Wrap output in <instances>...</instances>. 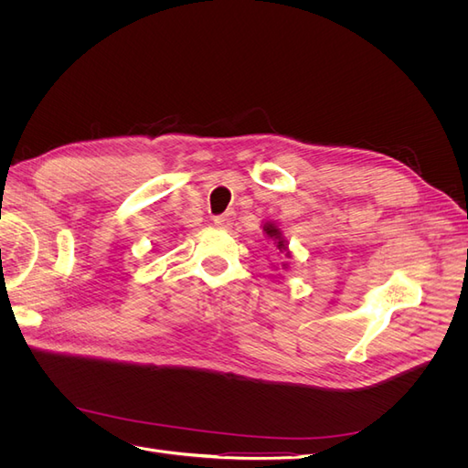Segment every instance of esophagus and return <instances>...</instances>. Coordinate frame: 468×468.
Returning a JSON list of instances; mask_svg holds the SVG:
<instances>
[{
  "label": "esophagus",
  "instance_id": "esophagus-1",
  "mask_svg": "<svg viewBox=\"0 0 468 468\" xmlns=\"http://www.w3.org/2000/svg\"><path fill=\"white\" fill-rule=\"evenodd\" d=\"M215 224L222 230H230L232 224H234V215L232 212H226V215H220L215 218Z\"/></svg>",
  "mask_w": 468,
  "mask_h": 468
}]
</instances>
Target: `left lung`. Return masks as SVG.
Returning <instances> with one entry per match:
<instances>
[{"label": "left lung", "instance_id": "1", "mask_svg": "<svg viewBox=\"0 0 468 468\" xmlns=\"http://www.w3.org/2000/svg\"><path fill=\"white\" fill-rule=\"evenodd\" d=\"M261 229H263V234H265V239H269L271 242L279 253L281 258V267L289 269V261L292 258V251L289 250V242L285 239V234H282V230L279 229V224L275 220H265L261 222ZM273 265V263H271ZM275 267V265H273Z\"/></svg>", "mask_w": 468, "mask_h": 468}]
</instances>
